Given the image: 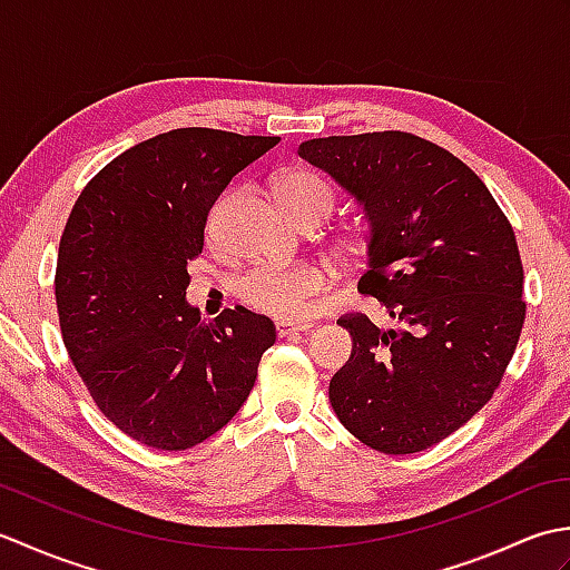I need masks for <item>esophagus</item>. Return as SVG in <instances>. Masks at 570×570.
<instances>
[{
  "label": "esophagus",
  "mask_w": 570,
  "mask_h": 570,
  "mask_svg": "<svg viewBox=\"0 0 570 570\" xmlns=\"http://www.w3.org/2000/svg\"><path fill=\"white\" fill-rule=\"evenodd\" d=\"M313 325L311 323H288V321H278L276 323V335L278 337H292V335H298V333H306L311 331Z\"/></svg>",
  "instance_id": "esophagus-1"
}]
</instances>
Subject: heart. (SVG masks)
Returning <instances> with one entry per match:
<instances>
[{
	"label": "heart",
	"instance_id": "b5f03b06",
	"mask_svg": "<svg viewBox=\"0 0 570 570\" xmlns=\"http://www.w3.org/2000/svg\"><path fill=\"white\" fill-rule=\"evenodd\" d=\"M274 193L294 220L304 215L328 217L333 210L331 186L306 168L284 171L274 180ZM325 286H328V272L323 266L298 262L292 266H264V269L249 272L242 278L239 294L254 311L282 321H294L306 316Z\"/></svg>",
	"mask_w": 570,
	"mask_h": 570
}]
</instances>
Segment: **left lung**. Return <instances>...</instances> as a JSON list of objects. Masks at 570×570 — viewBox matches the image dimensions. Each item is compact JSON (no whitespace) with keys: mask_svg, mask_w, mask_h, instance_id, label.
<instances>
[{"mask_svg":"<svg viewBox=\"0 0 570 570\" xmlns=\"http://www.w3.org/2000/svg\"><path fill=\"white\" fill-rule=\"evenodd\" d=\"M298 156L362 208L357 288L402 323L337 321L353 353L333 374L331 404L374 451L419 453L490 402L514 355L527 311L514 229L463 161L406 131L308 139Z\"/></svg>","mask_w":570,"mask_h":570,"instance_id":"8db88e82","label":"left lung"}]
</instances>
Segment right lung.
<instances>
[{
  "label": "right lung",
  "mask_w": 570,
  "mask_h": 570,
  "mask_svg": "<svg viewBox=\"0 0 570 570\" xmlns=\"http://www.w3.org/2000/svg\"><path fill=\"white\" fill-rule=\"evenodd\" d=\"M276 144L164 131L119 154L72 205L56 266L60 333L95 404L144 445L186 451L220 431L276 341L259 313L203 321L186 301L215 200Z\"/></svg>",
  "instance_id": "add662e5"
}]
</instances>
